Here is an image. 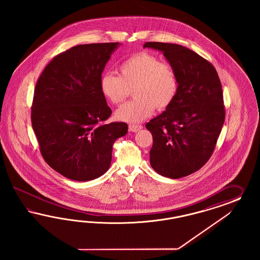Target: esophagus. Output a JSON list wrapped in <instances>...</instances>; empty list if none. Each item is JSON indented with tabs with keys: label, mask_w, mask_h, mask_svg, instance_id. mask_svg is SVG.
I'll return each instance as SVG.
<instances>
[{
	"label": "esophagus",
	"mask_w": 260,
	"mask_h": 260,
	"mask_svg": "<svg viewBox=\"0 0 260 260\" xmlns=\"http://www.w3.org/2000/svg\"><path fill=\"white\" fill-rule=\"evenodd\" d=\"M143 126L141 125H129L128 126V131L133 132V133H137L138 131H140Z\"/></svg>",
	"instance_id": "34e87169"
}]
</instances>
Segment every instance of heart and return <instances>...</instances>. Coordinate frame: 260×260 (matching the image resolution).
I'll list each match as a JSON object with an SVG mask.
<instances>
[{
	"mask_svg": "<svg viewBox=\"0 0 260 260\" xmlns=\"http://www.w3.org/2000/svg\"><path fill=\"white\" fill-rule=\"evenodd\" d=\"M120 75L107 72L100 79V90L111 104L123 102L134 89L133 101L122 105L115 117L138 123L150 117L154 109L165 110L179 90V80L172 64L150 52L142 51L127 58L119 67Z\"/></svg>",
	"mask_w": 260,
	"mask_h": 260,
	"instance_id": "heart-1",
	"label": "heart"
}]
</instances>
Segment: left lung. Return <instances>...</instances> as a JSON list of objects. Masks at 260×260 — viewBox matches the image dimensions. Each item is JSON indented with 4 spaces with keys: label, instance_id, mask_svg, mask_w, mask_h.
I'll return each instance as SVG.
<instances>
[{
    "label": "left lung",
    "instance_id": "8db88e82",
    "mask_svg": "<svg viewBox=\"0 0 260 260\" xmlns=\"http://www.w3.org/2000/svg\"><path fill=\"white\" fill-rule=\"evenodd\" d=\"M144 47L162 51L179 80L173 104L146 124L153 139L150 165L162 176L181 178L201 169L215 149L225 120L220 80L212 63L187 47L158 42Z\"/></svg>",
    "mask_w": 260,
    "mask_h": 260
}]
</instances>
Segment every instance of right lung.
<instances>
[{"label":"right lung","mask_w":260,"mask_h":260,"mask_svg":"<svg viewBox=\"0 0 260 260\" xmlns=\"http://www.w3.org/2000/svg\"><path fill=\"white\" fill-rule=\"evenodd\" d=\"M119 43L87 44L56 55L37 80L31 124L45 161L75 181L100 177L110 168L114 141L126 135L123 122L103 124L111 110L100 79Z\"/></svg>","instance_id":"right-lung-1"}]
</instances>
